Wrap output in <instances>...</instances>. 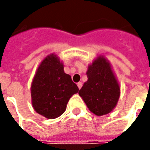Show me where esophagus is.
I'll list each match as a JSON object with an SVG mask.
<instances>
[{
    "instance_id": "obj_1",
    "label": "esophagus",
    "mask_w": 150,
    "mask_h": 150,
    "mask_svg": "<svg viewBox=\"0 0 150 150\" xmlns=\"http://www.w3.org/2000/svg\"><path fill=\"white\" fill-rule=\"evenodd\" d=\"M82 85H83V83H82L81 82H79L78 83H77V86H78L79 89H80V88H82Z\"/></svg>"
}]
</instances>
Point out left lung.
<instances>
[{
    "label": "left lung",
    "instance_id": "left-lung-1",
    "mask_svg": "<svg viewBox=\"0 0 150 150\" xmlns=\"http://www.w3.org/2000/svg\"><path fill=\"white\" fill-rule=\"evenodd\" d=\"M88 81L79 91L88 109L96 116L111 112L116 106L120 88L110 62L99 56L88 66Z\"/></svg>",
    "mask_w": 150,
    "mask_h": 150
}]
</instances>
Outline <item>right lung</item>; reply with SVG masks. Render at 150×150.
<instances>
[{"label":"right lung","instance_id":"1","mask_svg":"<svg viewBox=\"0 0 150 150\" xmlns=\"http://www.w3.org/2000/svg\"><path fill=\"white\" fill-rule=\"evenodd\" d=\"M79 91L71 75L66 74L59 57L51 54L40 63L31 84L34 109L47 119H54L67 108L70 98Z\"/></svg>","mask_w":150,"mask_h":150}]
</instances>
